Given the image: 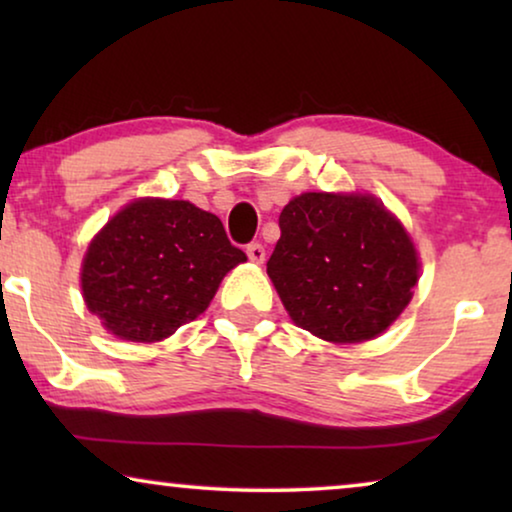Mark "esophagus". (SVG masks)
Listing matches in <instances>:
<instances>
[{
	"instance_id": "1",
	"label": "esophagus",
	"mask_w": 512,
	"mask_h": 512,
	"mask_svg": "<svg viewBox=\"0 0 512 512\" xmlns=\"http://www.w3.org/2000/svg\"><path fill=\"white\" fill-rule=\"evenodd\" d=\"M247 256L251 263H263L265 261V247L261 242H251L247 244Z\"/></svg>"
}]
</instances>
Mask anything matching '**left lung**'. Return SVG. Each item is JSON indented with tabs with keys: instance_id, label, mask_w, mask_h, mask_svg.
<instances>
[{
	"instance_id": "1",
	"label": "left lung",
	"mask_w": 512,
	"mask_h": 512,
	"mask_svg": "<svg viewBox=\"0 0 512 512\" xmlns=\"http://www.w3.org/2000/svg\"><path fill=\"white\" fill-rule=\"evenodd\" d=\"M279 230L268 275L291 319L317 338L370 340L410 303L415 247L375 198L303 193L282 209Z\"/></svg>"
}]
</instances>
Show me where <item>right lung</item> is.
Here are the masks:
<instances>
[{
    "label": "right lung",
    "instance_id": "obj_1",
    "mask_svg": "<svg viewBox=\"0 0 512 512\" xmlns=\"http://www.w3.org/2000/svg\"><path fill=\"white\" fill-rule=\"evenodd\" d=\"M242 261L219 216L186 200H137L90 242L83 298L118 338L156 342L205 312Z\"/></svg>",
    "mask_w": 512,
    "mask_h": 512
}]
</instances>
